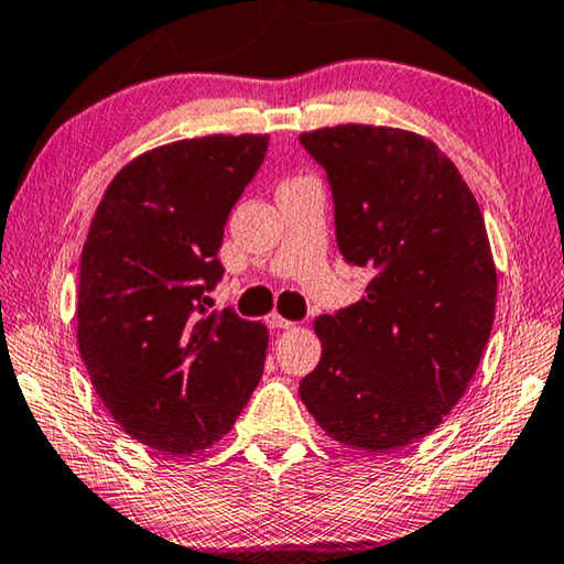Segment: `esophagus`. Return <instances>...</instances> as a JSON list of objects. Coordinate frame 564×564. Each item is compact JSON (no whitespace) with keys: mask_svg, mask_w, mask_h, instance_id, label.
Returning <instances> with one entry per match:
<instances>
[{"mask_svg":"<svg viewBox=\"0 0 564 564\" xmlns=\"http://www.w3.org/2000/svg\"><path fill=\"white\" fill-rule=\"evenodd\" d=\"M265 326L268 328H293L296 324H293V321H289V318H283L281 314H275V311H273V314L265 316Z\"/></svg>","mask_w":564,"mask_h":564,"instance_id":"obj_1","label":"esophagus"}]
</instances>
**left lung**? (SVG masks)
I'll list each match as a JSON object with an SVG mask.
<instances>
[{
    "instance_id": "left-lung-1",
    "label": "left lung",
    "mask_w": 564,
    "mask_h": 564,
    "mask_svg": "<svg viewBox=\"0 0 564 564\" xmlns=\"http://www.w3.org/2000/svg\"><path fill=\"white\" fill-rule=\"evenodd\" d=\"M301 142L334 191L338 248L373 279L354 306L316 318L324 351L299 394L330 440L394 452L457 406L489 341L485 218L457 165L416 132L336 124Z\"/></svg>"
}]
</instances>
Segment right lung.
<instances>
[{"label": "right lung", "instance_id": "obj_1", "mask_svg": "<svg viewBox=\"0 0 564 564\" xmlns=\"http://www.w3.org/2000/svg\"><path fill=\"white\" fill-rule=\"evenodd\" d=\"M268 135L177 140L107 185L83 246L77 344L105 409L132 440L185 457L216 444L263 373L268 328L208 311L218 250Z\"/></svg>", "mask_w": 564, "mask_h": 564}]
</instances>
